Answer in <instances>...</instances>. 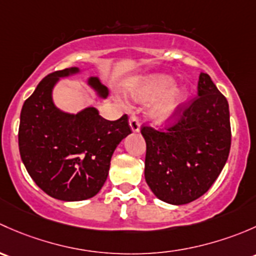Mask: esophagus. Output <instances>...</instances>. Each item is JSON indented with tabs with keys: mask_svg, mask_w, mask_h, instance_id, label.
I'll return each mask as SVG.
<instances>
[{
	"mask_svg": "<svg viewBox=\"0 0 256 256\" xmlns=\"http://www.w3.org/2000/svg\"><path fill=\"white\" fill-rule=\"evenodd\" d=\"M129 126H130V129L133 133H138V132L140 130V122H139V120L136 116H132V117L129 118Z\"/></svg>",
	"mask_w": 256,
	"mask_h": 256,
	"instance_id": "34e87169",
	"label": "esophagus"
}]
</instances>
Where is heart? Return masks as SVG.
<instances>
[{
    "label": "heart",
    "mask_w": 256,
    "mask_h": 256,
    "mask_svg": "<svg viewBox=\"0 0 256 256\" xmlns=\"http://www.w3.org/2000/svg\"><path fill=\"white\" fill-rule=\"evenodd\" d=\"M174 85V78L165 74H155L134 80L130 84V91L136 100L142 102L159 97L152 106V116L158 123L165 124L176 120L190 96L186 88Z\"/></svg>",
    "instance_id": "1"
}]
</instances>
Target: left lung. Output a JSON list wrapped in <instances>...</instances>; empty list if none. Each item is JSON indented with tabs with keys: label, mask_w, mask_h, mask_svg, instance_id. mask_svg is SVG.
<instances>
[{
	"label": "left lung",
	"mask_w": 256,
	"mask_h": 256,
	"mask_svg": "<svg viewBox=\"0 0 256 256\" xmlns=\"http://www.w3.org/2000/svg\"><path fill=\"white\" fill-rule=\"evenodd\" d=\"M197 94L175 126L165 132L142 128L148 186L158 198L176 206L206 194L230 150L228 101L208 74L200 75Z\"/></svg>",
	"instance_id": "8db88e82"
}]
</instances>
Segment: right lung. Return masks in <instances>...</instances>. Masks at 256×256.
Instances as JSON below:
<instances>
[{
    "instance_id": "obj_1",
    "label": "right lung",
    "mask_w": 256,
    "mask_h": 256,
    "mask_svg": "<svg viewBox=\"0 0 256 256\" xmlns=\"http://www.w3.org/2000/svg\"><path fill=\"white\" fill-rule=\"evenodd\" d=\"M80 72L69 68L46 76L24 101L18 130L20 158L30 178L46 194L68 202L98 194L116 148L132 133L127 114L107 120L94 107L75 114L55 106V85ZM88 85L101 98L108 96L97 76L88 78Z\"/></svg>"
}]
</instances>
